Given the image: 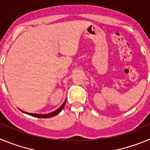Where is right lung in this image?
Returning a JSON list of instances; mask_svg holds the SVG:
<instances>
[{
  "label": "right lung",
  "mask_w": 150,
  "mask_h": 150,
  "mask_svg": "<svg viewBox=\"0 0 150 150\" xmlns=\"http://www.w3.org/2000/svg\"><path fill=\"white\" fill-rule=\"evenodd\" d=\"M65 102L66 101H64V104H62V105L60 107H59V109L56 110L54 111V112H50V113H49V114L42 115V114H36V113H29V112H25V113H27V114L30 115V116H34V117H38V118H50V117H52V116H56V115L59 114V112H60L62 110V109H63L64 107V105H65Z\"/></svg>",
  "instance_id": "right-lung-1"
}]
</instances>
